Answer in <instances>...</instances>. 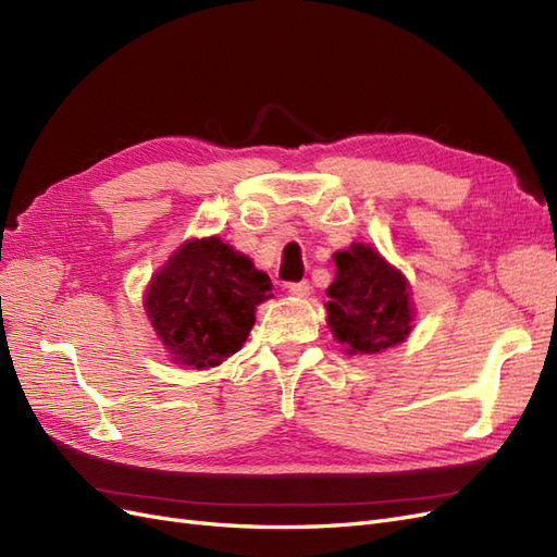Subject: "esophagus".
<instances>
[{
    "label": "esophagus",
    "mask_w": 557,
    "mask_h": 557,
    "mask_svg": "<svg viewBox=\"0 0 557 557\" xmlns=\"http://www.w3.org/2000/svg\"><path fill=\"white\" fill-rule=\"evenodd\" d=\"M288 293L295 297H307L311 293L309 281H299V283H288Z\"/></svg>",
    "instance_id": "obj_1"
}]
</instances>
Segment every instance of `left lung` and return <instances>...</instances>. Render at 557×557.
<instances>
[{"label": "left lung", "mask_w": 557, "mask_h": 557, "mask_svg": "<svg viewBox=\"0 0 557 557\" xmlns=\"http://www.w3.org/2000/svg\"><path fill=\"white\" fill-rule=\"evenodd\" d=\"M336 278L327 288V323L348 352L374 356L411 332L409 285L374 248L352 244L334 256Z\"/></svg>", "instance_id": "left-lung-1"}]
</instances>
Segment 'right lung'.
<instances>
[{
  "label": "right lung",
  "instance_id": "right-lung-1",
  "mask_svg": "<svg viewBox=\"0 0 557 557\" xmlns=\"http://www.w3.org/2000/svg\"><path fill=\"white\" fill-rule=\"evenodd\" d=\"M272 281L221 239L183 244L150 283L146 311L160 342L185 367L221 364L237 352Z\"/></svg>",
  "mask_w": 557,
  "mask_h": 557
}]
</instances>
